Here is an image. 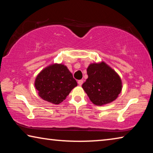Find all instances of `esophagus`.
Wrapping results in <instances>:
<instances>
[{
	"label": "esophagus",
	"instance_id": "esophagus-1",
	"mask_svg": "<svg viewBox=\"0 0 153 153\" xmlns=\"http://www.w3.org/2000/svg\"><path fill=\"white\" fill-rule=\"evenodd\" d=\"M77 83H78V84L79 85V86H82V85L83 84V83H84V80L80 79L78 82H77Z\"/></svg>",
	"mask_w": 153,
	"mask_h": 153
}]
</instances>
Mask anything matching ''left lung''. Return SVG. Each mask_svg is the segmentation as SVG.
I'll return each instance as SVG.
<instances>
[{
    "instance_id": "8db88e82",
    "label": "left lung",
    "mask_w": 153,
    "mask_h": 153,
    "mask_svg": "<svg viewBox=\"0 0 153 153\" xmlns=\"http://www.w3.org/2000/svg\"><path fill=\"white\" fill-rule=\"evenodd\" d=\"M88 77L82 88L93 104L104 105L113 102L122 90L119 75L105 62L90 64L87 69Z\"/></svg>"
}]
</instances>
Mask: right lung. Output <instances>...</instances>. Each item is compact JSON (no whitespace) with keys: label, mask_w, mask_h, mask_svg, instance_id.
Segmentation results:
<instances>
[{"label":"right lung","mask_w":153,"mask_h":153,"mask_svg":"<svg viewBox=\"0 0 153 153\" xmlns=\"http://www.w3.org/2000/svg\"><path fill=\"white\" fill-rule=\"evenodd\" d=\"M36 89L43 100L55 105L65 99L77 86L76 80L63 64H52L42 69L36 77Z\"/></svg>","instance_id":"obj_1"}]
</instances>
